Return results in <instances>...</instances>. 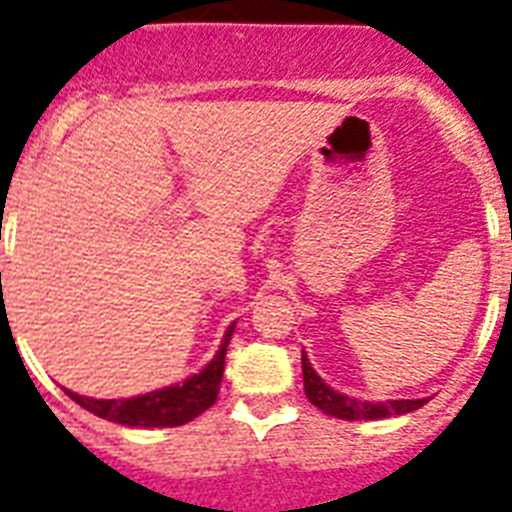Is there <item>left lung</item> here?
Masks as SVG:
<instances>
[{
	"label": "left lung",
	"mask_w": 512,
	"mask_h": 512,
	"mask_svg": "<svg viewBox=\"0 0 512 512\" xmlns=\"http://www.w3.org/2000/svg\"><path fill=\"white\" fill-rule=\"evenodd\" d=\"M301 371H304V392L310 398L312 406H318L323 414L336 419H387L398 417V414H408V411H417L419 406H425L427 400H384V403H371V400H358L344 395V392L331 390L323 379L318 376V371L312 368V363L307 360V355L301 352Z\"/></svg>",
	"instance_id": "8db88e82"
}]
</instances>
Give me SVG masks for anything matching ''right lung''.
Returning <instances> with one entry per match:
<instances>
[{
  "mask_svg": "<svg viewBox=\"0 0 512 512\" xmlns=\"http://www.w3.org/2000/svg\"><path fill=\"white\" fill-rule=\"evenodd\" d=\"M235 334V323L227 328L224 342H221L219 352L213 355L208 366L202 368L200 374H192L186 382L170 384L162 390L146 392V395H136V398L122 400H95L77 395V392L66 390L74 403L87 408L90 414L117 425L125 427H178L192 422L194 417H200L202 411L216 403L219 398L221 376H224V360H227V344Z\"/></svg>",
  "mask_w": 512,
  "mask_h": 512,
  "instance_id": "1",
  "label": "right lung"
}]
</instances>
